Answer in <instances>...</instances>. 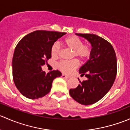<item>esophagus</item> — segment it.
Wrapping results in <instances>:
<instances>
[{
  "instance_id": "34e87169",
  "label": "esophagus",
  "mask_w": 130,
  "mask_h": 130,
  "mask_svg": "<svg viewBox=\"0 0 130 130\" xmlns=\"http://www.w3.org/2000/svg\"><path fill=\"white\" fill-rule=\"evenodd\" d=\"M62 77H63V78H69L70 77V76L69 75H65V74H62Z\"/></svg>"
}]
</instances>
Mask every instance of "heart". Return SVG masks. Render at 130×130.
<instances>
[{
    "label": "heart",
    "instance_id": "obj_1",
    "mask_svg": "<svg viewBox=\"0 0 130 130\" xmlns=\"http://www.w3.org/2000/svg\"><path fill=\"white\" fill-rule=\"evenodd\" d=\"M63 44L69 49L73 50L72 57H77L80 60H85L90 57L92 48L89 44H83V42L76 36H70L63 40ZM60 52V46L54 43L51 48V55L53 58H57ZM79 62L77 59L70 61H61L58 64V67L65 73H70L78 67Z\"/></svg>",
    "mask_w": 130,
    "mask_h": 130
}]
</instances>
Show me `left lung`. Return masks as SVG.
I'll return each instance as SVG.
<instances>
[{"label": "left lung", "mask_w": 130, "mask_h": 130, "mask_svg": "<svg viewBox=\"0 0 130 130\" xmlns=\"http://www.w3.org/2000/svg\"><path fill=\"white\" fill-rule=\"evenodd\" d=\"M90 42L92 53L89 60L79 69L87 80L70 89V96L83 105H90L101 99L113 85L117 73V60L113 47L103 38L93 34L76 33Z\"/></svg>", "instance_id": "left-lung-1"}]
</instances>
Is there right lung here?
Segmentation results:
<instances>
[{
    "label": "right lung",
    "instance_id": "add662e5",
    "mask_svg": "<svg viewBox=\"0 0 130 130\" xmlns=\"http://www.w3.org/2000/svg\"><path fill=\"white\" fill-rule=\"evenodd\" d=\"M65 32L38 30L23 37L12 58V76L17 89L26 98L38 99L50 92L53 80L61 76L58 70L46 73L41 66L52 57L51 48Z\"/></svg>",
    "mask_w": 130,
    "mask_h": 130
}]
</instances>
